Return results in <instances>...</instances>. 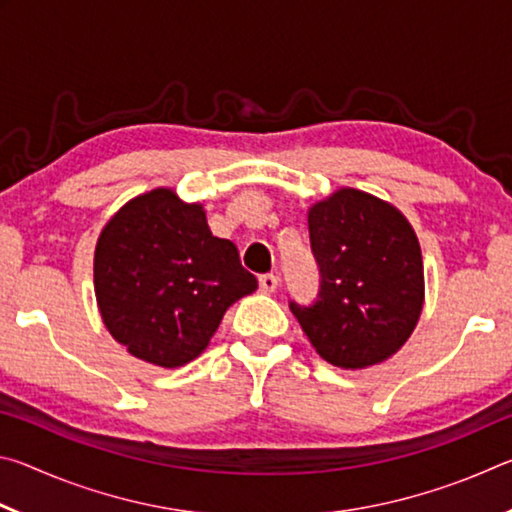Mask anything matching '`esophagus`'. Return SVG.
<instances>
[{"mask_svg":"<svg viewBox=\"0 0 512 512\" xmlns=\"http://www.w3.org/2000/svg\"><path fill=\"white\" fill-rule=\"evenodd\" d=\"M277 284H280V280H277V275H273V273L259 275V289H262L264 293H273L277 289Z\"/></svg>","mask_w":512,"mask_h":512,"instance_id":"obj_1","label":"esophagus"}]
</instances>
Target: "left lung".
Instances as JSON below:
<instances>
[{"mask_svg": "<svg viewBox=\"0 0 512 512\" xmlns=\"http://www.w3.org/2000/svg\"><path fill=\"white\" fill-rule=\"evenodd\" d=\"M307 221L320 289L311 305L289 302L302 332L320 357L345 370L393 357L424 302L411 223L391 203L350 187L311 205Z\"/></svg>", "mask_w": 512, "mask_h": 512, "instance_id": "obj_1", "label": "left lung"}]
</instances>
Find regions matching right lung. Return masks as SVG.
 <instances>
[{
	"label": "right lung",
	"instance_id": "obj_1",
	"mask_svg": "<svg viewBox=\"0 0 512 512\" xmlns=\"http://www.w3.org/2000/svg\"><path fill=\"white\" fill-rule=\"evenodd\" d=\"M257 289L239 250L214 237L205 210L158 187L101 230L94 293L103 323L133 357L160 368L201 354L232 302Z\"/></svg>",
	"mask_w": 512,
	"mask_h": 512
}]
</instances>
